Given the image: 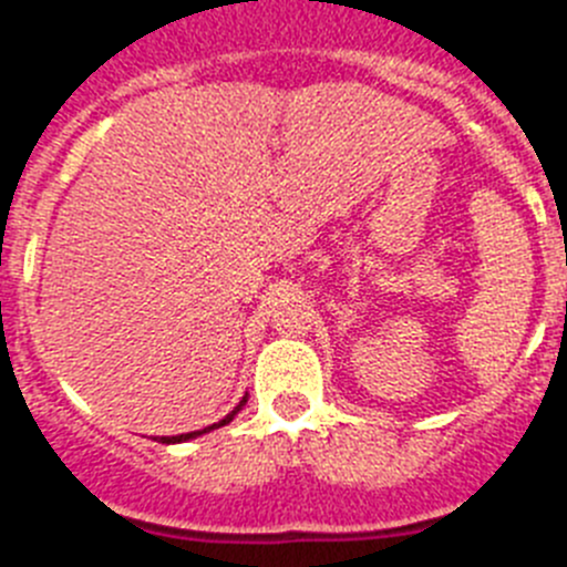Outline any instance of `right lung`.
Segmentation results:
<instances>
[{"label": "right lung", "instance_id": "right-lung-1", "mask_svg": "<svg viewBox=\"0 0 567 567\" xmlns=\"http://www.w3.org/2000/svg\"><path fill=\"white\" fill-rule=\"evenodd\" d=\"M244 403H247V394H244V398H240V403L235 405V409H233V412L227 414V417H224V420H218V423H213V425H207V429H202V432H187V434H175V437H153V440H158V443H184V440H195V437H202V434L213 432V429H221V425H227L229 420H233L235 414H238L240 409H244Z\"/></svg>", "mask_w": 567, "mask_h": 567}]
</instances>
